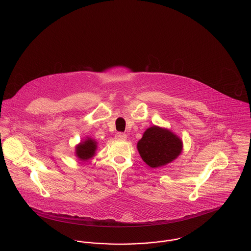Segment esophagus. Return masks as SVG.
Returning <instances> with one entry per match:
<instances>
[{"instance_id":"1","label":"esophagus","mask_w":251,"mask_h":251,"mask_svg":"<svg viewBox=\"0 0 251 251\" xmlns=\"http://www.w3.org/2000/svg\"><path fill=\"white\" fill-rule=\"evenodd\" d=\"M115 138L117 140H126L127 135H126V133H123V132H117L115 135Z\"/></svg>"}]
</instances>
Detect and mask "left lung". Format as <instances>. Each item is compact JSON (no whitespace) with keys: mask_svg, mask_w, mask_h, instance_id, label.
<instances>
[{"mask_svg":"<svg viewBox=\"0 0 251 251\" xmlns=\"http://www.w3.org/2000/svg\"><path fill=\"white\" fill-rule=\"evenodd\" d=\"M137 150L144 162L156 168L171 163L180 154L182 141L172 131L152 126L144 132L137 143Z\"/></svg>","mask_w":251,"mask_h":251,"instance_id":"8db88e82","label":"left lung"}]
</instances>
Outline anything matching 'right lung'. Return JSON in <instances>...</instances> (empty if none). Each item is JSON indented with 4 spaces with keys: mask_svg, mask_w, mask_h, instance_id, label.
Segmentation results:
<instances>
[{
    "mask_svg": "<svg viewBox=\"0 0 251 251\" xmlns=\"http://www.w3.org/2000/svg\"><path fill=\"white\" fill-rule=\"evenodd\" d=\"M96 150L97 142L94 139L87 137L85 140L76 146L75 153L81 161H86L95 155Z\"/></svg>",
    "mask_w": 251,
    "mask_h": 251,
    "instance_id": "obj_1",
    "label": "right lung"
}]
</instances>
